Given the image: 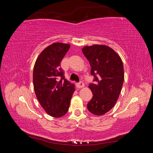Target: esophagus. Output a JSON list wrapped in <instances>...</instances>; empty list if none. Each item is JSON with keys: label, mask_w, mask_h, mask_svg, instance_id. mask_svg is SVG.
Masks as SVG:
<instances>
[{"label": "esophagus", "mask_w": 153, "mask_h": 153, "mask_svg": "<svg viewBox=\"0 0 153 153\" xmlns=\"http://www.w3.org/2000/svg\"><path fill=\"white\" fill-rule=\"evenodd\" d=\"M76 86H77V88H83L84 86V82H83L82 81L79 82L78 83H77L76 84Z\"/></svg>", "instance_id": "34e87169"}]
</instances>
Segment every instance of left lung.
Here are the masks:
<instances>
[{
    "mask_svg": "<svg viewBox=\"0 0 153 153\" xmlns=\"http://www.w3.org/2000/svg\"><path fill=\"white\" fill-rule=\"evenodd\" d=\"M82 52L89 61L94 82L89 84L93 96L87 104L88 110L96 115H104L115 106L121 91L124 81L122 61L105 45L85 46Z\"/></svg>",
    "mask_w": 153,
    "mask_h": 153,
    "instance_id": "left-lung-1",
    "label": "left lung"
}]
</instances>
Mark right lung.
<instances>
[{
  "label": "right lung",
  "instance_id": "1",
  "mask_svg": "<svg viewBox=\"0 0 153 153\" xmlns=\"http://www.w3.org/2000/svg\"><path fill=\"white\" fill-rule=\"evenodd\" d=\"M70 48L68 44L56 42L44 50L33 67L34 91L40 105L48 115L61 117L68 111L74 85L65 78L61 62Z\"/></svg>",
  "mask_w": 153,
  "mask_h": 153
}]
</instances>
